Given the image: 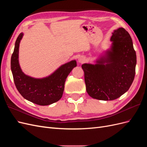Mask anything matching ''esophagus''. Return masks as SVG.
<instances>
[{"label":"esophagus","instance_id":"34e87169","mask_svg":"<svg viewBox=\"0 0 147 147\" xmlns=\"http://www.w3.org/2000/svg\"><path fill=\"white\" fill-rule=\"evenodd\" d=\"M78 61V63H79L82 64V63H84V62L86 61V59H85V57H84L81 56V57H79Z\"/></svg>","mask_w":147,"mask_h":147}]
</instances>
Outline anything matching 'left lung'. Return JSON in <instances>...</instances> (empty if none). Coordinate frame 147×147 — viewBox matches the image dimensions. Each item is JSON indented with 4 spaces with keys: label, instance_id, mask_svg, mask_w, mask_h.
Listing matches in <instances>:
<instances>
[{
    "label": "left lung",
    "instance_id": "left-lung-1",
    "mask_svg": "<svg viewBox=\"0 0 147 147\" xmlns=\"http://www.w3.org/2000/svg\"><path fill=\"white\" fill-rule=\"evenodd\" d=\"M112 45L94 64H83L88 94L94 99L115 100L128 91L136 74V53L132 38L123 28L114 30Z\"/></svg>",
    "mask_w": 147,
    "mask_h": 147
}]
</instances>
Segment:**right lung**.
<instances>
[{
  "instance_id": "1",
  "label": "right lung",
  "mask_w": 147,
  "mask_h": 147,
  "mask_svg": "<svg viewBox=\"0 0 147 147\" xmlns=\"http://www.w3.org/2000/svg\"><path fill=\"white\" fill-rule=\"evenodd\" d=\"M24 34L18 37L11 58V70L18 91L24 99L40 105H48L58 101L63 96L64 84L69 74L77 66L72 60L61 65L46 77L34 78L22 71L19 63L20 43Z\"/></svg>"
}]
</instances>
